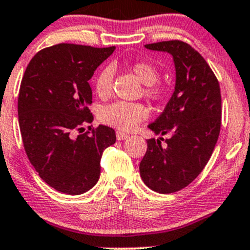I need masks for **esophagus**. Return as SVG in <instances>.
<instances>
[{"label":"esophagus","instance_id":"34e87169","mask_svg":"<svg viewBox=\"0 0 250 250\" xmlns=\"http://www.w3.org/2000/svg\"><path fill=\"white\" fill-rule=\"evenodd\" d=\"M116 137H117L118 141H125V139L128 138V134L127 133L121 132V130H117V132H116Z\"/></svg>","mask_w":250,"mask_h":250}]
</instances>
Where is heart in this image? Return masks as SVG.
I'll list each match as a JSON object with an SVG mask.
<instances>
[{"label": "heart", "instance_id": "heart-1", "mask_svg": "<svg viewBox=\"0 0 250 250\" xmlns=\"http://www.w3.org/2000/svg\"><path fill=\"white\" fill-rule=\"evenodd\" d=\"M132 70L146 85L144 93L146 96L153 101H160L164 97V88L157 85L160 78L159 70L154 65L146 62H138L133 64ZM112 81H113V69L111 66H104L97 72L93 87L96 91L97 96L106 99L109 96L112 91ZM149 109L146 104L139 102H125L117 101L108 104L100 112V120L104 125H112L114 128L122 130H130L136 127L139 122L148 117Z\"/></svg>", "mask_w": 250, "mask_h": 250}]
</instances>
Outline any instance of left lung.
<instances>
[{"instance_id": "obj_1", "label": "left lung", "mask_w": 250, "mask_h": 250, "mask_svg": "<svg viewBox=\"0 0 250 250\" xmlns=\"http://www.w3.org/2000/svg\"><path fill=\"white\" fill-rule=\"evenodd\" d=\"M146 49L172 55L176 83L171 99L157 120L148 125L155 134L148 139L139 164L142 180L159 193L186 188L204 170L221 130L220 83L206 60L190 44L167 41L146 44Z\"/></svg>"}]
</instances>
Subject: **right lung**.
I'll list each match as a JSON object with an SVG mask.
<instances>
[{"mask_svg": "<svg viewBox=\"0 0 250 250\" xmlns=\"http://www.w3.org/2000/svg\"><path fill=\"white\" fill-rule=\"evenodd\" d=\"M114 49L57 44L38 51L24 71L18 96L23 146L44 183L59 192L80 195L96 185L102 153L116 142L107 125L83 132L93 120L88 80Z\"/></svg>", "mask_w": 250, "mask_h": 250, "instance_id": "right-lung-1", "label": "right lung"}]
</instances>
